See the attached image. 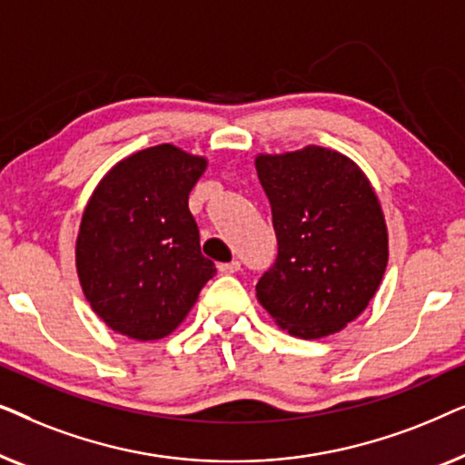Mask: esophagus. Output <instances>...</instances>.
<instances>
[{"label": "esophagus", "instance_id": "esophagus-1", "mask_svg": "<svg viewBox=\"0 0 465 465\" xmlns=\"http://www.w3.org/2000/svg\"><path fill=\"white\" fill-rule=\"evenodd\" d=\"M241 269V262L239 260H232V262H222L218 264V271L222 275H232V272H237Z\"/></svg>", "mask_w": 465, "mask_h": 465}]
</instances>
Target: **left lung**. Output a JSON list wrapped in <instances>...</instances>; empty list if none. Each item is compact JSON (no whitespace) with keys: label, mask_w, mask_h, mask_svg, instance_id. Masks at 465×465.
<instances>
[{"label":"left lung","mask_w":465,"mask_h":465,"mask_svg":"<svg viewBox=\"0 0 465 465\" xmlns=\"http://www.w3.org/2000/svg\"><path fill=\"white\" fill-rule=\"evenodd\" d=\"M256 171L279 245L260 304L298 339L339 332L377 294L390 256L374 188L351 158L320 145L258 154Z\"/></svg>","instance_id":"obj_1"}]
</instances>
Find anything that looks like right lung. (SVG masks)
I'll list each match as a JSON object with an SVG mask.
<instances>
[{
    "instance_id": "obj_1",
    "label": "right lung",
    "mask_w": 465,
    "mask_h": 465,
    "mask_svg": "<svg viewBox=\"0 0 465 465\" xmlns=\"http://www.w3.org/2000/svg\"><path fill=\"white\" fill-rule=\"evenodd\" d=\"M205 169L203 156L161 143L114 164L88 199L75 269L86 301L114 332L164 339L215 275L188 209Z\"/></svg>"
}]
</instances>
